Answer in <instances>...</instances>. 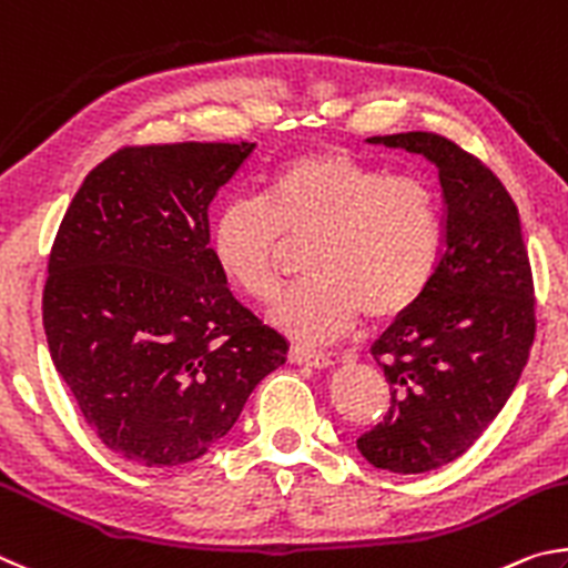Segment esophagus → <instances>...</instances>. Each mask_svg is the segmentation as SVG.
Masks as SVG:
<instances>
[{"label": "esophagus", "mask_w": 568, "mask_h": 568, "mask_svg": "<svg viewBox=\"0 0 568 568\" xmlns=\"http://www.w3.org/2000/svg\"><path fill=\"white\" fill-rule=\"evenodd\" d=\"M290 362L300 364V366H312V369H329V366L334 364L329 354L310 352V349H302V346H292Z\"/></svg>", "instance_id": "34e87169"}]
</instances>
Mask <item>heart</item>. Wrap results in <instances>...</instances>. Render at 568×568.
<instances>
[{"mask_svg": "<svg viewBox=\"0 0 568 568\" xmlns=\"http://www.w3.org/2000/svg\"><path fill=\"white\" fill-rule=\"evenodd\" d=\"M262 202L229 199L209 246L219 272L248 300L272 302L290 242L312 239L314 276L268 314L300 344L339 339L366 312L376 322L412 310L442 254V209L419 176L389 174L342 149H314L278 164Z\"/></svg>", "mask_w": 568, "mask_h": 568, "instance_id": "b5f03b06", "label": "heart"}]
</instances>
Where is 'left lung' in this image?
Instances as JSON below:
<instances>
[{"label": "left lung", "mask_w": 568, "mask_h": 568, "mask_svg": "<svg viewBox=\"0 0 568 568\" xmlns=\"http://www.w3.org/2000/svg\"><path fill=\"white\" fill-rule=\"evenodd\" d=\"M366 142L439 169V264L422 300L372 346L392 406L356 439L376 469L424 474L459 459L509 402L536 332L531 266L519 209L479 159L432 132Z\"/></svg>", "instance_id": "obj_1"}]
</instances>
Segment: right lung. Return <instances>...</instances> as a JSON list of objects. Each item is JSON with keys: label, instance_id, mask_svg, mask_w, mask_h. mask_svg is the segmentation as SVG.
Wrapping results in <instances>:
<instances>
[{"label": "right lung", "instance_id": "1", "mask_svg": "<svg viewBox=\"0 0 568 568\" xmlns=\"http://www.w3.org/2000/svg\"><path fill=\"white\" fill-rule=\"evenodd\" d=\"M254 146L119 149L59 226L42 300L49 354L126 462L199 459L286 362L290 344L234 300L209 246V204Z\"/></svg>", "mask_w": 568, "mask_h": 568}]
</instances>
